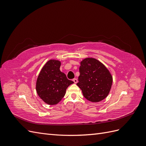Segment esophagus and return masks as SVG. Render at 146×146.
I'll use <instances>...</instances> for the list:
<instances>
[{
  "label": "esophagus",
  "mask_w": 146,
  "mask_h": 146,
  "mask_svg": "<svg viewBox=\"0 0 146 146\" xmlns=\"http://www.w3.org/2000/svg\"><path fill=\"white\" fill-rule=\"evenodd\" d=\"M72 80H73V82H74L75 83H77L78 82V80H77V78H74Z\"/></svg>",
  "instance_id": "34e87169"
}]
</instances>
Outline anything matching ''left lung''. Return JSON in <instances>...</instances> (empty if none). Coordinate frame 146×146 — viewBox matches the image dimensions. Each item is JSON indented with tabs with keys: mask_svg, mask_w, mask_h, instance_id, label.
I'll use <instances>...</instances> for the list:
<instances>
[{
	"mask_svg": "<svg viewBox=\"0 0 146 146\" xmlns=\"http://www.w3.org/2000/svg\"><path fill=\"white\" fill-rule=\"evenodd\" d=\"M79 72L77 85L87 100L99 102L107 98L111 90L113 77L104 64L95 58H86L80 62Z\"/></svg>",
	"mask_w": 146,
	"mask_h": 146,
	"instance_id": "1",
	"label": "left lung"
}]
</instances>
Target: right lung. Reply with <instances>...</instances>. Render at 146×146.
Listing matches in <instances>:
<instances>
[{
    "label": "right lung",
    "instance_id": "1",
    "mask_svg": "<svg viewBox=\"0 0 146 146\" xmlns=\"http://www.w3.org/2000/svg\"><path fill=\"white\" fill-rule=\"evenodd\" d=\"M61 62L50 60L43 66L36 83L38 96L45 103L56 105L63 98L67 88L74 82L68 80L64 73L61 72Z\"/></svg>",
    "mask_w": 146,
    "mask_h": 146
}]
</instances>
